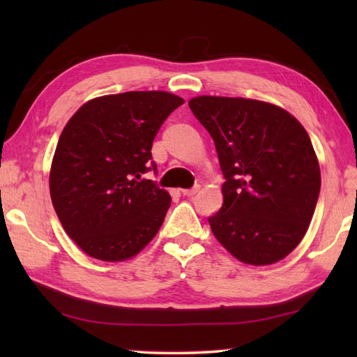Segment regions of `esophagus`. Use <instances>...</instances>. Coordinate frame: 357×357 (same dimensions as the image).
Segmentation results:
<instances>
[{
    "instance_id": "34e87169",
    "label": "esophagus",
    "mask_w": 357,
    "mask_h": 357,
    "mask_svg": "<svg viewBox=\"0 0 357 357\" xmlns=\"http://www.w3.org/2000/svg\"><path fill=\"white\" fill-rule=\"evenodd\" d=\"M198 190H200V185H195V187H192V189H185V190H181V192H183L184 197H193Z\"/></svg>"
}]
</instances>
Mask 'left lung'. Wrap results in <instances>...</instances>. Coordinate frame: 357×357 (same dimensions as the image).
I'll use <instances>...</instances> for the list:
<instances>
[{
    "instance_id": "8db88e82",
    "label": "left lung",
    "mask_w": 357,
    "mask_h": 357,
    "mask_svg": "<svg viewBox=\"0 0 357 357\" xmlns=\"http://www.w3.org/2000/svg\"><path fill=\"white\" fill-rule=\"evenodd\" d=\"M189 107L213 137L225 176L222 208L208 219L215 239L245 264L280 261L305 236L321 187L304 126L255 99L198 96Z\"/></svg>"
}]
</instances>
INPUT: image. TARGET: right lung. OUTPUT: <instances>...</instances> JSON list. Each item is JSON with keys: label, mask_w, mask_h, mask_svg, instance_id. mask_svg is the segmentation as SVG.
<instances>
[{"label": "right lung", "mask_w": 357, "mask_h": 357, "mask_svg": "<svg viewBox=\"0 0 357 357\" xmlns=\"http://www.w3.org/2000/svg\"><path fill=\"white\" fill-rule=\"evenodd\" d=\"M183 104L167 91L108 94L68 121L53 154L50 197L64 231L86 255L126 261L159 231L172 197L142 174L151 170L160 126Z\"/></svg>", "instance_id": "obj_1"}]
</instances>
